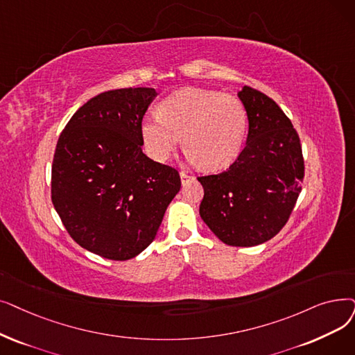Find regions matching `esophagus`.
I'll return each mask as SVG.
<instances>
[{"instance_id":"1","label":"esophagus","mask_w":355,"mask_h":355,"mask_svg":"<svg viewBox=\"0 0 355 355\" xmlns=\"http://www.w3.org/2000/svg\"><path fill=\"white\" fill-rule=\"evenodd\" d=\"M180 177H181V182H182V184H187L189 181L194 180L193 175H190V174H187V173H184V171L180 173Z\"/></svg>"}]
</instances>
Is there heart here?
<instances>
[{
  "label": "heart",
  "instance_id": "1",
  "mask_svg": "<svg viewBox=\"0 0 355 355\" xmlns=\"http://www.w3.org/2000/svg\"><path fill=\"white\" fill-rule=\"evenodd\" d=\"M248 113L242 100L220 91L186 88L158 104V116L142 121L148 155L158 162L171 158L181 144L187 157L214 171L232 164L243 145Z\"/></svg>",
  "mask_w": 355,
  "mask_h": 355
}]
</instances>
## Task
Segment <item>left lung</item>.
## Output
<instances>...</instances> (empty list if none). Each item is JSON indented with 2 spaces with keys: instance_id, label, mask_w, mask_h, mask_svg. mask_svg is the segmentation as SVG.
Here are the masks:
<instances>
[{
  "instance_id": "left-lung-1",
  "label": "left lung",
  "mask_w": 355,
  "mask_h": 355,
  "mask_svg": "<svg viewBox=\"0 0 355 355\" xmlns=\"http://www.w3.org/2000/svg\"><path fill=\"white\" fill-rule=\"evenodd\" d=\"M246 145L223 173L198 177L205 189L200 216L230 246H255L280 232L302 191L300 137L277 103L245 85Z\"/></svg>"
}]
</instances>
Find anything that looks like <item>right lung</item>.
Here are the masks:
<instances>
[{
    "mask_svg": "<svg viewBox=\"0 0 355 355\" xmlns=\"http://www.w3.org/2000/svg\"><path fill=\"white\" fill-rule=\"evenodd\" d=\"M153 88L101 92L60 133L52 164V203L71 238L113 261L141 254L180 191L175 168L142 152V119Z\"/></svg>",
    "mask_w": 355,
    "mask_h": 355,
    "instance_id": "add662e5",
    "label": "right lung"
}]
</instances>
